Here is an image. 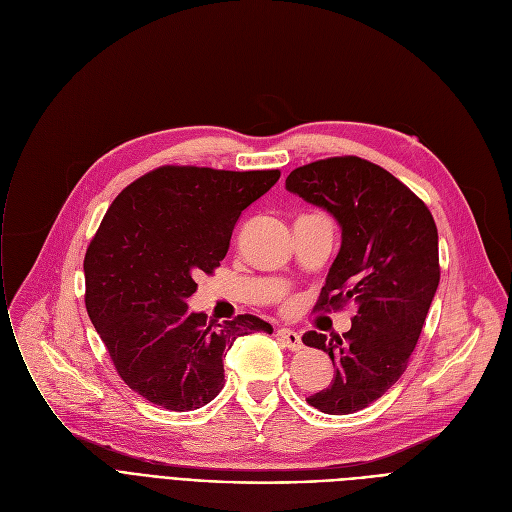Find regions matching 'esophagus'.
<instances>
[{
    "label": "esophagus",
    "instance_id": "34e87169",
    "mask_svg": "<svg viewBox=\"0 0 512 512\" xmlns=\"http://www.w3.org/2000/svg\"><path fill=\"white\" fill-rule=\"evenodd\" d=\"M278 338L290 348V351H301V348H303L301 334L290 330V328H280V330H278Z\"/></svg>",
    "mask_w": 512,
    "mask_h": 512
}]
</instances>
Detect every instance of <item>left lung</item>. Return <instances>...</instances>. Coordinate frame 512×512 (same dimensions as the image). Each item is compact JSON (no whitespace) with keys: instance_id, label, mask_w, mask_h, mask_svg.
I'll list each match as a JSON object with an SVG mask.
<instances>
[{"instance_id":"1","label":"left lung","mask_w":512,"mask_h":512,"mask_svg":"<svg viewBox=\"0 0 512 512\" xmlns=\"http://www.w3.org/2000/svg\"><path fill=\"white\" fill-rule=\"evenodd\" d=\"M286 188L328 209L342 228L315 311L357 305L342 336H303L334 363L330 386L307 402L328 415L355 413L392 388L409 365L440 284L438 228L409 186L357 155L292 170Z\"/></svg>"}]
</instances>
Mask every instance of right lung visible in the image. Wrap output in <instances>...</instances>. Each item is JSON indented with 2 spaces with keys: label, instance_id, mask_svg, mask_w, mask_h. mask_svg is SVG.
Listing matches in <instances>:
<instances>
[{
  "label": "right lung",
  "instance_id": "right-lung-1",
  "mask_svg": "<svg viewBox=\"0 0 512 512\" xmlns=\"http://www.w3.org/2000/svg\"><path fill=\"white\" fill-rule=\"evenodd\" d=\"M280 170L161 166L128 184L103 215L85 255V305L128 388L168 411H195L224 388L236 338L274 328L238 315L220 328L186 299L226 257L242 209Z\"/></svg>",
  "mask_w": 512,
  "mask_h": 512
}]
</instances>
